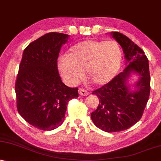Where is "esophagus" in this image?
Here are the masks:
<instances>
[{"label":"esophagus","instance_id":"esophagus-1","mask_svg":"<svg viewBox=\"0 0 161 161\" xmlns=\"http://www.w3.org/2000/svg\"><path fill=\"white\" fill-rule=\"evenodd\" d=\"M78 92H79V94H80V96H87V95H89L88 91H86L85 89H83V88L79 89Z\"/></svg>","mask_w":161,"mask_h":161}]
</instances>
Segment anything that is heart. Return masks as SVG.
Instances as JSON below:
<instances>
[{
    "mask_svg": "<svg viewBox=\"0 0 161 161\" xmlns=\"http://www.w3.org/2000/svg\"><path fill=\"white\" fill-rule=\"evenodd\" d=\"M122 53L116 41L88 39L71 47L68 55L58 60L59 72L65 82L75 84L82 78L85 69L87 78L97 86L109 84L119 70Z\"/></svg>",
    "mask_w": 161,
    "mask_h": 161,
    "instance_id": "heart-1",
    "label": "heart"
}]
</instances>
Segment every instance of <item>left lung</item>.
I'll return each instance as SVG.
<instances>
[{
	"instance_id": "left-lung-1",
	"label": "left lung",
	"mask_w": 161,
	"mask_h": 161,
	"mask_svg": "<svg viewBox=\"0 0 161 161\" xmlns=\"http://www.w3.org/2000/svg\"><path fill=\"white\" fill-rule=\"evenodd\" d=\"M110 35L122 47L127 67L122 72L92 94L99 98V104L91 119L96 127L106 132L125 130L141 119L150 94L148 59L144 51L126 36L119 32ZM132 74L139 77L134 90L127 84Z\"/></svg>"
}]
</instances>
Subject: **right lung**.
<instances>
[{"label": "right lung", "mask_w": 161, "mask_h": 161, "mask_svg": "<svg viewBox=\"0 0 161 161\" xmlns=\"http://www.w3.org/2000/svg\"><path fill=\"white\" fill-rule=\"evenodd\" d=\"M69 37L46 33L24 50L15 86L17 109L26 122L39 130L60 126L69 102L78 97V89L65 86L57 69L60 48Z\"/></svg>", "instance_id": "1"}]
</instances>
